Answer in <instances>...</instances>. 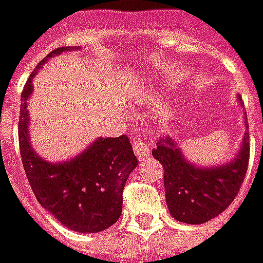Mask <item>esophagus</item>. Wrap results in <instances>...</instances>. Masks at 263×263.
Instances as JSON below:
<instances>
[{"label":"esophagus","mask_w":263,"mask_h":263,"mask_svg":"<svg viewBox=\"0 0 263 263\" xmlns=\"http://www.w3.org/2000/svg\"><path fill=\"white\" fill-rule=\"evenodd\" d=\"M133 149H135L136 156L140 160L146 159L151 155V144L147 140H142L139 137H136L133 140Z\"/></svg>","instance_id":"esophagus-1"}]
</instances>
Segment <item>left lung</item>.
<instances>
[{
    "label": "left lung",
    "mask_w": 263,
    "mask_h": 263,
    "mask_svg": "<svg viewBox=\"0 0 263 263\" xmlns=\"http://www.w3.org/2000/svg\"><path fill=\"white\" fill-rule=\"evenodd\" d=\"M242 101L240 97H237ZM246 120V119H245ZM239 153L218 166H198L185 159L175 139L162 137L152 155L165 169L163 184L169 213L178 221L201 224L233 202L249 165L248 123Z\"/></svg>",
    "instance_id": "left-lung-1"
}]
</instances>
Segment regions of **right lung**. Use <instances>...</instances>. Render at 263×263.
Wrapping results in <instances>:
<instances>
[{
	"mask_svg": "<svg viewBox=\"0 0 263 263\" xmlns=\"http://www.w3.org/2000/svg\"><path fill=\"white\" fill-rule=\"evenodd\" d=\"M70 47H59L37 65ZM21 94L18 142L23 166L39 204L58 221L79 233H97L112 226L121 216L123 188L137 166V158L127 136L98 137L73 159L52 163L42 159L29 139L27 100L33 92V78Z\"/></svg>",
	"mask_w": 263,
	"mask_h": 263,
	"instance_id": "right-lung-1",
	"label": "right lung"
}]
</instances>
